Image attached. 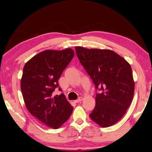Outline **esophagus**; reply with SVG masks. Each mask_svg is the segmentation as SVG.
Returning <instances> with one entry per match:
<instances>
[{
    "mask_svg": "<svg viewBox=\"0 0 152 152\" xmlns=\"http://www.w3.org/2000/svg\"><path fill=\"white\" fill-rule=\"evenodd\" d=\"M82 100H83V98H82V97H79L78 99L76 100V101H74V102H76V103H78V102H81V101H82Z\"/></svg>",
    "mask_w": 152,
    "mask_h": 152,
    "instance_id": "1",
    "label": "esophagus"
}]
</instances>
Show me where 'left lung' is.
I'll use <instances>...</instances> for the list:
<instances>
[{
    "label": "left lung",
    "instance_id": "1",
    "mask_svg": "<svg viewBox=\"0 0 152 152\" xmlns=\"http://www.w3.org/2000/svg\"><path fill=\"white\" fill-rule=\"evenodd\" d=\"M76 55L96 89V105L90 118L102 127L115 124L129 107L134 92L131 66L110 50L75 47Z\"/></svg>",
    "mask_w": 152,
    "mask_h": 152
}]
</instances>
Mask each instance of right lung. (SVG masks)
<instances>
[{"label":"right lung","instance_id":"1","mask_svg":"<svg viewBox=\"0 0 152 152\" xmlns=\"http://www.w3.org/2000/svg\"><path fill=\"white\" fill-rule=\"evenodd\" d=\"M74 55L71 48L45 50L32 57L23 67L21 89L26 108L42 124L55 129L68 120L73 110L63 93L53 96V91Z\"/></svg>","mask_w":152,"mask_h":152}]
</instances>
